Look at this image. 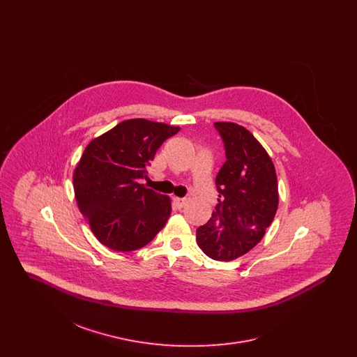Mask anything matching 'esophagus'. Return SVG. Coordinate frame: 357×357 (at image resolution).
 <instances>
[{
    "instance_id": "esophagus-1",
    "label": "esophagus",
    "mask_w": 357,
    "mask_h": 357,
    "mask_svg": "<svg viewBox=\"0 0 357 357\" xmlns=\"http://www.w3.org/2000/svg\"><path fill=\"white\" fill-rule=\"evenodd\" d=\"M174 204H176L178 208H183L187 204L186 198H174Z\"/></svg>"
}]
</instances>
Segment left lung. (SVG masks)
<instances>
[{"mask_svg":"<svg viewBox=\"0 0 357 357\" xmlns=\"http://www.w3.org/2000/svg\"><path fill=\"white\" fill-rule=\"evenodd\" d=\"M226 162L215 178L220 192L211 218L197 229L206 255L233 261L264 238L278 207L277 175L271 156L245 127L217 121Z\"/></svg>","mask_w":357,"mask_h":357,"instance_id":"left-lung-1","label":"left lung"}]
</instances>
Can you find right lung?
Wrapping results in <instances>:
<instances>
[{"label":"right lung","instance_id":"1","mask_svg":"<svg viewBox=\"0 0 357 357\" xmlns=\"http://www.w3.org/2000/svg\"><path fill=\"white\" fill-rule=\"evenodd\" d=\"M181 128L124 120L91 140L73 174L76 202L102 245L132 252L150 243L171 214L167 195L140 183L166 139Z\"/></svg>","mask_w":357,"mask_h":357}]
</instances>
